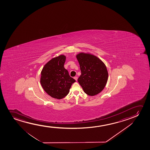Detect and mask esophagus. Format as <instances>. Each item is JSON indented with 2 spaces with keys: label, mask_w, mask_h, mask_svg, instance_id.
Masks as SVG:
<instances>
[{
  "label": "esophagus",
  "mask_w": 150,
  "mask_h": 150,
  "mask_svg": "<svg viewBox=\"0 0 150 150\" xmlns=\"http://www.w3.org/2000/svg\"><path fill=\"white\" fill-rule=\"evenodd\" d=\"M74 78L75 79V80L77 81V79H78V77H77V76H75V77H74Z\"/></svg>",
  "instance_id": "1"
}]
</instances>
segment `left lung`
<instances>
[{"mask_svg":"<svg viewBox=\"0 0 150 150\" xmlns=\"http://www.w3.org/2000/svg\"><path fill=\"white\" fill-rule=\"evenodd\" d=\"M76 57L81 70L78 82L86 94H98L107 84L108 73L106 66L98 58L89 54L80 53Z\"/></svg>","mask_w":150,"mask_h":150,"instance_id":"left-lung-1","label":"left lung"}]
</instances>
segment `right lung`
I'll return each instance as SVG.
<instances>
[{
  "instance_id": "right-lung-1",
  "label": "right lung",
  "mask_w": 150,
  "mask_h": 150,
  "mask_svg": "<svg viewBox=\"0 0 150 150\" xmlns=\"http://www.w3.org/2000/svg\"><path fill=\"white\" fill-rule=\"evenodd\" d=\"M65 62L64 55L54 58L45 64L41 72V86L45 92L54 98L61 99L66 97L76 81L64 68Z\"/></svg>"
}]
</instances>
